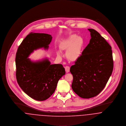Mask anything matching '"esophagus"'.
Wrapping results in <instances>:
<instances>
[{
  "instance_id": "1",
  "label": "esophagus",
  "mask_w": 126,
  "mask_h": 126,
  "mask_svg": "<svg viewBox=\"0 0 126 126\" xmlns=\"http://www.w3.org/2000/svg\"><path fill=\"white\" fill-rule=\"evenodd\" d=\"M70 67L68 66H66L65 67V70L66 73H69L70 72Z\"/></svg>"
}]
</instances>
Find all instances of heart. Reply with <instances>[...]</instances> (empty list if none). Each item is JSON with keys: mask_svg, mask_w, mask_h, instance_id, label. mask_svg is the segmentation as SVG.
<instances>
[{"mask_svg": "<svg viewBox=\"0 0 126 126\" xmlns=\"http://www.w3.org/2000/svg\"><path fill=\"white\" fill-rule=\"evenodd\" d=\"M84 46V41L81 37L73 34L63 40L60 45V48L63 50H66V56L68 59L74 61L79 58L82 53ZM59 55H61L60 51L57 52Z\"/></svg>", "mask_w": 126, "mask_h": 126, "instance_id": "heart-1", "label": "heart"}]
</instances>
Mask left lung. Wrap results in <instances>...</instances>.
I'll use <instances>...</instances> for the list:
<instances>
[{"instance_id": "1", "label": "left lung", "mask_w": 126, "mask_h": 126, "mask_svg": "<svg viewBox=\"0 0 126 126\" xmlns=\"http://www.w3.org/2000/svg\"><path fill=\"white\" fill-rule=\"evenodd\" d=\"M88 30L90 43L70 68L73 90L84 99L95 97L103 90L113 69L111 47L97 31Z\"/></svg>"}]
</instances>
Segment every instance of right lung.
Returning a JSON list of instances; mask_svg holds the SVG:
<instances>
[{"mask_svg":"<svg viewBox=\"0 0 126 126\" xmlns=\"http://www.w3.org/2000/svg\"><path fill=\"white\" fill-rule=\"evenodd\" d=\"M52 37L47 33H29L18 47L16 56V78L22 90L32 99L43 101L53 94L60 78L65 74L61 64L48 60L32 63L27 58L34 50L48 48Z\"/></svg>","mask_w":126,"mask_h":126,"instance_id":"add662e5","label":"right lung"}]
</instances>
